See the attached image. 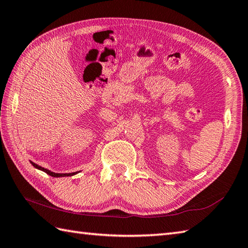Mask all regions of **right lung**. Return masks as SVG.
<instances>
[{"label":"right lung","mask_w":248,"mask_h":248,"mask_svg":"<svg viewBox=\"0 0 248 248\" xmlns=\"http://www.w3.org/2000/svg\"><path fill=\"white\" fill-rule=\"evenodd\" d=\"M31 163H32V166H33L34 168H36V169H38V170H41V171L47 173L48 175H50V176H52V177L73 176V175H75V174H76V172H74V173H55V172H51V171H49V170H47V169H45V168H42L41 166H38V164L34 163V162H32V161H31Z\"/></svg>","instance_id":"add662e5"}]
</instances>
